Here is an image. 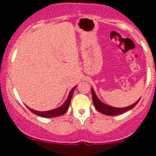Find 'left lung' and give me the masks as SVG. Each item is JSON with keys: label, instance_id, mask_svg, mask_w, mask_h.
<instances>
[{"label": "left lung", "instance_id": "obj_1", "mask_svg": "<svg viewBox=\"0 0 156 156\" xmlns=\"http://www.w3.org/2000/svg\"><path fill=\"white\" fill-rule=\"evenodd\" d=\"M91 94L92 100H93L95 108H96L98 111L100 112L101 113H102L106 115H119V114L123 113V112H126L132 109V108L138 103L139 101H140V98H139L136 102L133 103L131 105L127 106V107H124V108H116V107H112V106L106 105L105 104V103H103L102 101H101L99 100L98 98L97 97V95H96L94 90V89L92 87Z\"/></svg>", "mask_w": 156, "mask_h": 156}]
</instances>
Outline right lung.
I'll return each mask as SVG.
<instances>
[{"instance_id": "obj_1", "label": "right lung", "mask_w": 156, "mask_h": 156, "mask_svg": "<svg viewBox=\"0 0 156 156\" xmlns=\"http://www.w3.org/2000/svg\"><path fill=\"white\" fill-rule=\"evenodd\" d=\"M76 87H74L71 90H70L69 94L67 99L66 100L64 103L60 107L58 108H56L55 109L50 110V111H45V112H40V111H36V110L32 109V108H29V109L33 112V113L36 114L37 115H40V116L44 117V118H52V117H57L60 116V115H62L66 113L67 110L69 109V106L70 102H71V99L73 97V94L74 90H75Z\"/></svg>"}]
</instances>
